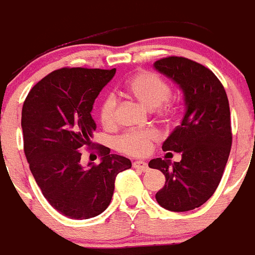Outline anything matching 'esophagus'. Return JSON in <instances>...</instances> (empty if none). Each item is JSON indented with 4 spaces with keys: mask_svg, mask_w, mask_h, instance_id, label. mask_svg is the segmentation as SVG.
Instances as JSON below:
<instances>
[{
    "mask_svg": "<svg viewBox=\"0 0 255 255\" xmlns=\"http://www.w3.org/2000/svg\"><path fill=\"white\" fill-rule=\"evenodd\" d=\"M132 166H134L135 168L140 170V171H148V170H149V167H148V163L145 161H135V162H132Z\"/></svg>",
    "mask_w": 255,
    "mask_h": 255,
    "instance_id": "1",
    "label": "esophagus"
}]
</instances>
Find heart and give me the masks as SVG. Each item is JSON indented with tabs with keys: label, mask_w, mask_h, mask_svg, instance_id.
Listing matches in <instances>:
<instances>
[{
	"label": "heart",
	"mask_w": 255,
	"mask_h": 255,
	"mask_svg": "<svg viewBox=\"0 0 255 255\" xmlns=\"http://www.w3.org/2000/svg\"><path fill=\"white\" fill-rule=\"evenodd\" d=\"M126 92L148 110H157L162 119H170L175 107L168 101L170 85L161 76L149 71H141L132 76L126 85ZM117 98L110 93L100 106V119L105 128H114L116 124ZM155 134L150 130H134L125 132L116 140L117 149L130 155H144L150 149Z\"/></svg>",
	"instance_id": "obj_1"
}]
</instances>
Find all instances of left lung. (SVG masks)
I'll use <instances>...</instances> for the list:
<instances>
[{
  "instance_id": "8db88e82",
  "label": "left lung",
  "mask_w": 255,
  "mask_h": 255,
  "mask_svg": "<svg viewBox=\"0 0 255 255\" xmlns=\"http://www.w3.org/2000/svg\"><path fill=\"white\" fill-rule=\"evenodd\" d=\"M182 92L185 114L162 149L181 153V161L154 158L150 168L166 177L155 200L164 209L188 212L204 204L217 189L229 159L233 135L224 85L203 65L185 57H166L153 64Z\"/></svg>"
}]
</instances>
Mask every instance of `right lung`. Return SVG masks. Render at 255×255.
<instances>
[{"mask_svg":"<svg viewBox=\"0 0 255 255\" xmlns=\"http://www.w3.org/2000/svg\"><path fill=\"white\" fill-rule=\"evenodd\" d=\"M116 69L56 70L26 96L21 112L24 152L35 182L56 211L74 220L101 215L111 203L117 173L130 159L101 147L100 164L80 163L79 149L92 144V110Z\"/></svg>","mask_w":255,"mask_h":255,"instance_id":"1","label":"right lung"}]
</instances>
